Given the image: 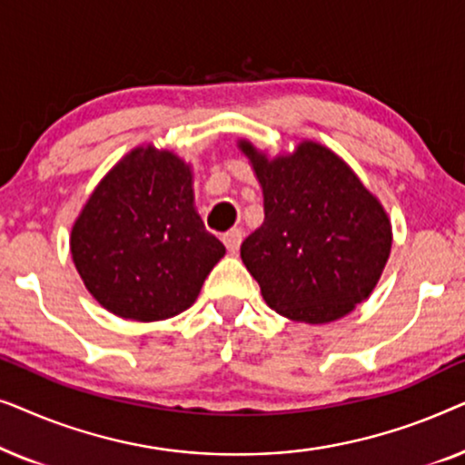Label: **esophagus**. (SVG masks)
<instances>
[{
    "label": "esophagus",
    "instance_id": "1",
    "mask_svg": "<svg viewBox=\"0 0 465 465\" xmlns=\"http://www.w3.org/2000/svg\"><path fill=\"white\" fill-rule=\"evenodd\" d=\"M222 241H224L228 252L237 253L239 247H241V241H243V231H239V228H232V231H228L224 237H222Z\"/></svg>",
    "mask_w": 465,
    "mask_h": 465
}]
</instances>
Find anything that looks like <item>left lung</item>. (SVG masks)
I'll list each match as a JSON object with an SVG mask.
<instances>
[{"label": "left lung", "mask_w": 465, "mask_h": 465, "mask_svg": "<svg viewBox=\"0 0 465 465\" xmlns=\"http://www.w3.org/2000/svg\"><path fill=\"white\" fill-rule=\"evenodd\" d=\"M264 196V222L241 245V260L264 302L292 322L330 323L372 294L391 252L381 201L342 158L304 139L269 156L239 139Z\"/></svg>", "instance_id": "left-lung-1"}]
</instances>
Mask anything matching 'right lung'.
Here are the masks:
<instances>
[{
    "label": "right lung",
    "mask_w": 465,
    "mask_h": 465,
    "mask_svg": "<svg viewBox=\"0 0 465 465\" xmlns=\"http://www.w3.org/2000/svg\"><path fill=\"white\" fill-rule=\"evenodd\" d=\"M193 182L183 158L145 143L88 196L69 250L86 290L110 313L161 322L194 304L226 247L203 226Z\"/></svg>",
    "instance_id": "1"
}]
</instances>
